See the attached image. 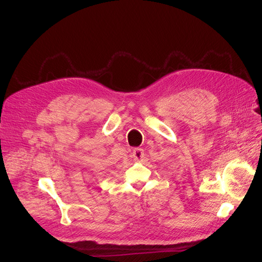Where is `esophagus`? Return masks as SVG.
<instances>
[{
	"label": "esophagus",
	"instance_id": "obj_1",
	"mask_svg": "<svg viewBox=\"0 0 262 262\" xmlns=\"http://www.w3.org/2000/svg\"><path fill=\"white\" fill-rule=\"evenodd\" d=\"M132 156L136 161H139L141 160V158L144 157V149L143 148H140V147H137L133 149V153H132Z\"/></svg>",
	"mask_w": 262,
	"mask_h": 262
}]
</instances>
